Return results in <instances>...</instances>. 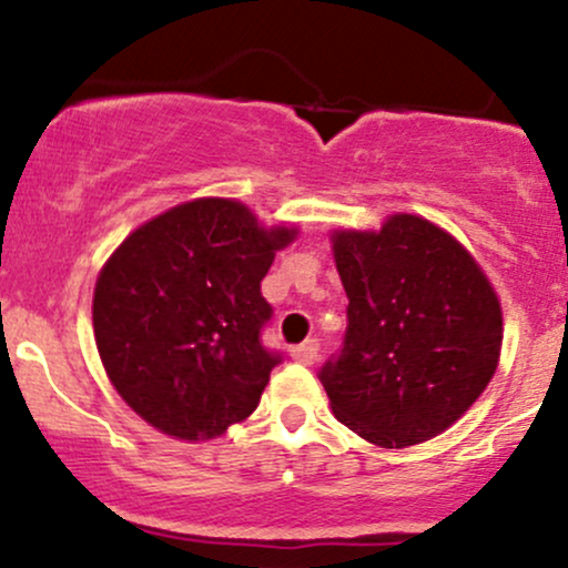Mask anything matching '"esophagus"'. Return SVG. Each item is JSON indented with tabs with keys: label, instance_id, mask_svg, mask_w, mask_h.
I'll return each mask as SVG.
<instances>
[{
	"label": "esophagus",
	"instance_id": "obj_1",
	"mask_svg": "<svg viewBox=\"0 0 568 568\" xmlns=\"http://www.w3.org/2000/svg\"><path fill=\"white\" fill-rule=\"evenodd\" d=\"M317 355H321V342H317V338H306L304 344H298V347L291 349L293 361L304 363V366H312V363L317 361Z\"/></svg>",
	"mask_w": 568,
	"mask_h": 568
}]
</instances>
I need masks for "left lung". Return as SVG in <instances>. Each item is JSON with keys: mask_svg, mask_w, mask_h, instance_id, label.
Segmentation results:
<instances>
[{"mask_svg": "<svg viewBox=\"0 0 568 568\" xmlns=\"http://www.w3.org/2000/svg\"><path fill=\"white\" fill-rule=\"evenodd\" d=\"M331 240L349 298L342 349L317 374L334 416L382 448L435 438L497 371V293L452 234L410 213Z\"/></svg>", "mask_w": 568, "mask_h": 568, "instance_id": "1", "label": "left lung"}]
</instances>
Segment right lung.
Here are the masks:
<instances>
[{
  "mask_svg": "<svg viewBox=\"0 0 568 568\" xmlns=\"http://www.w3.org/2000/svg\"><path fill=\"white\" fill-rule=\"evenodd\" d=\"M296 237L234 200L202 197L146 221L112 253L93 293L98 355L141 419L181 440L226 433L256 410L280 352L262 331V280Z\"/></svg>",
  "mask_w": 568,
  "mask_h": 568,
  "instance_id": "right-lung-1",
  "label": "right lung"
}]
</instances>
